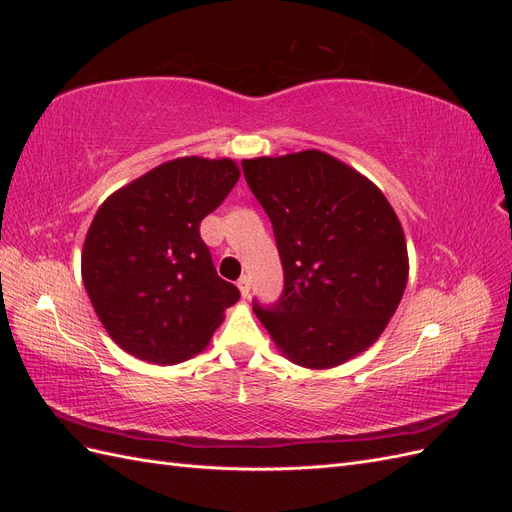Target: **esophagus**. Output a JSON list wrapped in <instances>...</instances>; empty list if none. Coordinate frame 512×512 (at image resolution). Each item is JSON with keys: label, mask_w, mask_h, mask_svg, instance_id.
Masks as SVG:
<instances>
[{"label": "esophagus", "mask_w": 512, "mask_h": 512, "mask_svg": "<svg viewBox=\"0 0 512 512\" xmlns=\"http://www.w3.org/2000/svg\"><path fill=\"white\" fill-rule=\"evenodd\" d=\"M237 286H239V290H241V297L245 299V297H247V294H250V277H247V275H243V277H241V280L237 282Z\"/></svg>", "instance_id": "34e87169"}]
</instances>
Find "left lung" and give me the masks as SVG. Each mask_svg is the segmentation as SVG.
<instances>
[{"label":"left lung","mask_w":512,"mask_h":512,"mask_svg":"<svg viewBox=\"0 0 512 512\" xmlns=\"http://www.w3.org/2000/svg\"><path fill=\"white\" fill-rule=\"evenodd\" d=\"M267 211L284 267V292L258 320L286 359L329 369L367 350L408 284L404 228L386 196L318 149L243 160Z\"/></svg>","instance_id":"1"}]
</instances>
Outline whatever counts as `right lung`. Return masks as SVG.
Returning <instances> with one entry per match:
<instances>
[{"mask_svg":"<svg viewBox=\"0 0 512 512\" xmlns=\"http://www.w3.org/2000/svg\"><path fill=\"white\" fill-rule=\"evenodd\" d=\"M239 175L228 158H177L100 205L83 245V284L106 333L136 359L188 361L239 301L198 230Z\"/></svg>","mask_w":512,"mask_h":512,"instance_id":"right-lung-1","label":"right lung"}]
</instances>
